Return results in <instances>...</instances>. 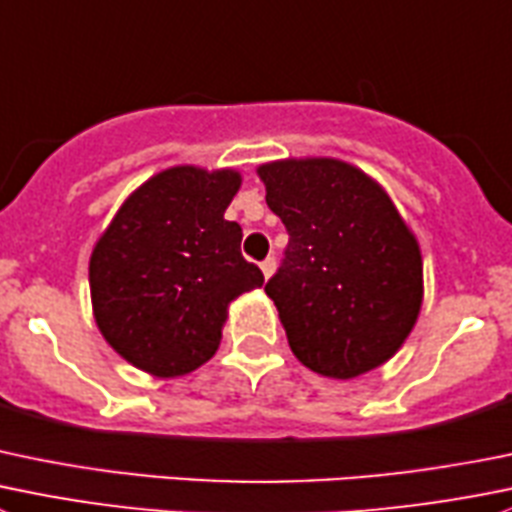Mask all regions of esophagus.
<instances>
[{
    "instance_id": "1",
    "label": "esophagus",
    "mask_w": 512,
    "mask_h": 512,
    "mask_svg": "<svg viewBox=\"0 0 512 512\" xmlns=\"http://www.w3.org/2000/svg\"><path fill=\"white\" fill-rule=\"evenodd\" d=\"M275 267H277L275 257H267V260L262 262V265H260V270H262V275H265V280H270V277H272V272H275Z\"/></svg>"
}]
</instances>
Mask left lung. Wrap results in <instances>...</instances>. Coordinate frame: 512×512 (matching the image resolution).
<instances>
[{"label": "left lung", "mask_w": 512, "mask_h": 512, "mask_svg": "<svg viewBox=\"0 0 512 512\" xmlns=\"http://www.w3.org/2000/svg\"><path fill=\"white\" fill-rule=\"evenodd\" d=\"M257 175L290 232L265 292L297 360L335 380L388 362L423 307L418 237L388 192L335 157L265 162Z\"/></svg>", "instance_id": "obj_1"}]
</instances>
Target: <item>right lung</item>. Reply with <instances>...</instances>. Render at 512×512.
I'll list each match as a JSON object with an SVG mask.
<instances>
[{"instance_id": "obj_1", "label": "right lung", "mask_w": 512, "mask_h": 512, "mask_svg": "<svg viewBox=\"0 0 512 512\" xmlns=\"http://www.w3.org/2000/svg\"><path fill=\"white\" fill-rule=\"evenodd\" d=\"M237 170L177 165L142 182L89 257L99 332L119 357L155 377L205 365L222 340L230 302L262 287L240 252L242 227L225 210Z\"/></svg>"}]
</instances>
